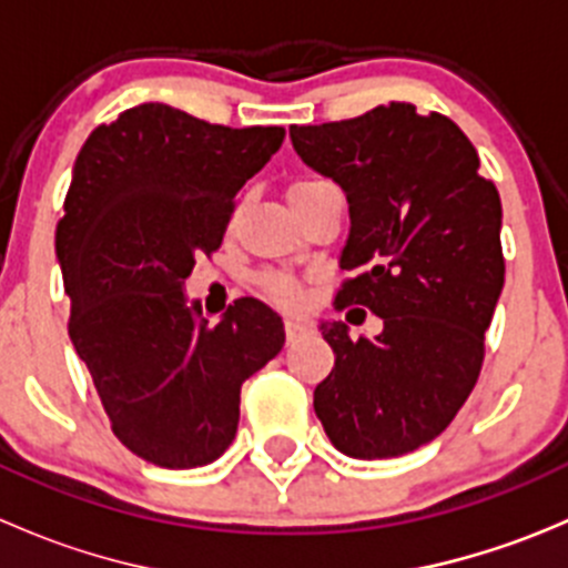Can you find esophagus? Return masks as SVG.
<instances>
[{
  "mask_svg": "<svg viewBox=\"0 0 568 568\" xmlns=\"http://www.w3.org/2000/svg\"><path fill=\"white\" fill-rule=\"evenodd\" d=\"M307 332H311V326L302 324L300 318H285V341L288 343L300 341V337L307 335Z\"/></svg>",
  "mask_w": 568,
  "mask_h": 568,
  "instance_id": "1",
  "label": "esophagus"
}]
</instances>
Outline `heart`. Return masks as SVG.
I'll use <instances>...</instances> for the list:
<instances>
[{
    "instance_id": "1",
    "label": "heart",
    "mask_w": 568,
    "mask_h": 568,
    "mask_svg": "<svg viewBox=\"0 0 568 568\" xmlns=\"http://www.w3.org/2000/svg\"><path fill=\"white\" fill-rule=\"evenodd\" d=\"M307 183H313V181L296 183L294 189L307 186ZM257 285H261V291L268 296V300L277 302V305H283V307H296V305H302V300H305V291H302L300 280L291 277V274H285V272H263L261 277H257Z\"/></svg>"
}]
</instances>
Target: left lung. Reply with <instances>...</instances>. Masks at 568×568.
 Returning <instances> with one entry per match:
<instances>
[{"label": "left lung", "instance_id": "obj_1", "mask_svg": "<svg viewBox=\"0 0 568 568\" xmlns=\"http://www.w3.org/2000/svg\"><path fill=\"white\" fill-rule=\"evenodd\" d=\"M291 142L348 200L341 268L357 277L335 307H368L385 324L352 341L343 321H321L335 365L313 409L352 459L412 454L450 426L478 382L506 280L500 194L454 120L398 101L291 125Z\"/></svg>", "mask_w": 568, "mask_h": 568}]
</instances>
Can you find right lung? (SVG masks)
Listing matches in <instances>:
<instances>
[{"instance_id": "add662e5", "label": "right lung", "mask_w": 568, "mask_h": 568, "mask_svg": "<svg viewBox=\"0 0 568 568\" xmlns=\"http://www.w3.org/2000/svg\"><path fill=\"white\" fill-rule=\"evenodd\" d=\"M283 140L280 125L231 129L140 104L79 151L54 239L68 335L114 437L140 459H220L242 385L283 348V321L263 302L236 300L211 326L183 294L194 257L220 250L236 192Z\"/></svg>"}]
</instances>
